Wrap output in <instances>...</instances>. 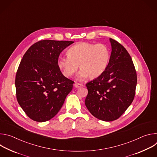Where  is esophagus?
<instances>
[{"label": "esophagus", "mask_w": 157, "mask_h": 157, "mask_svg": "<svg viewBox=\"0 0 157 157\" xmlns=\"http://www.w3.org/2000/svg\"><path fill=\"white\" fill-rule=\"evenodd\" d=\"M74 86H75V87H77V88H78V87H82V86H83V84H81V83L75 82V84H74Z\"/></svg>", "instance_id": "1"}]
</instances>
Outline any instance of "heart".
<instances>
[{"label":"heart","mask_w":157,"mask_h":157,"mask_svg":"<svg viewBox=\"0 0 157 157\" xmlns=\"http://www.w3.org/2000/svg\"><path fill=\"white\" fill-rule=\"evenodd\" d=\"M68 57H59L57 64L63 75L71 78L76 72L78 66L81 71L78 78L84 80L89 77L94 79L102 75L109 63L110 54L104 44L88 42L78 43L67 51Z\"/></svg>","instance_id":"heart-1"}]
</instances>
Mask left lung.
Returning a JSON list of instances; mask_svg holds the SVG:
<instances>
[{
    "label": "left lung",
    "instance_id": "8db88e82",
    "mask_svg": "<svg viewBox=\"0 0 157 157\" xmlns=\"http://www.w3.org/2000/svg\"><path fill=\"white\" fill-rule=\"evenodd\" d=\"M112 52L108 66L99 77L87 82L85 105L99 120L119 119L132 104L137 78L135 66L126 49L110 38Z\"/></svg>",
    "mask_w": 157,
    "mask_h": 157
}]
</instances>
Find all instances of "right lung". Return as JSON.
Returning a JSON list of instances; mask_svg holds the SVG:
<instances>
[{
  "label": "right lung",
  "mask_w": 157,
  "mask_h": 157,
  "mask_svg": "<svg viewBox=\"0 0 157 157\" xmlns=\"http://www.w3.org/2000/svg\"><path fill=\"white\" fill-rule=\"evenodd\" d=\"M73 43L41 40L22 58L15 76L16 96L33 121L42 122L55 117L71 91L74 81L63 76L57 62L61 52Z\"/></svg>",
  "instance_id": "right-lung-1"
}]
</instances>
